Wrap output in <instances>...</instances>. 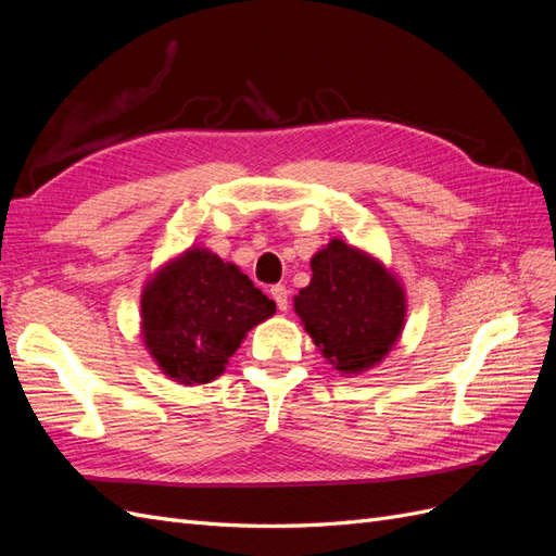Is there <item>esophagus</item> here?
<instances>
[{"label": "esophagus", "instance_id": "34e87169", "mask_svg": "<svg viewBox=\"0 0 556 556\" xmlns=\"http://www.w3.org/2000/svg\"><path fill=\"white\" fill-rule=\"evenodd\" d=\"M271 296L276 301L278 311H288L290 308V292H288V288H285V285H274Z\"/></svg>", "mask_w": 556, "mask_h": 556}]
</instances>
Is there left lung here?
Returning <instances> with one entry per match:
<instances>
[{"label": "left lung", "mask_w": 556, "mask_h": 556, "mask_svg": "<svg viewBox=\"0 0 556 556\" xmlns=\"http://www.w3.org/2000/svg\"><path fill=\"white\" fill-rule=\"evenodd\" d=\"M311 268L294 313L323 357L348 378L380 364L406 325L403 285L380 260L341 239L317 250Z\"/></svg>", "instance_id": "1"}]
</instances>
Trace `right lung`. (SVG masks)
Segmentation results:
<instances>
[{
	"label": "right lung",
	"mask_w": 556,
	"mask_h": 556,
	"mask_svg": "<svg viewBox=\"0 0 556 556\" xmlns=\"http://www.w3.org/2000/svg\"><path fill=\"white\" fill-rule=\"evenodd\" d=\"M276 304L237 264L192 245L150 276L141 292L143 345L178 384H206Z\"/></svg>",
	"instance_id": "1"
}]
</instances>
